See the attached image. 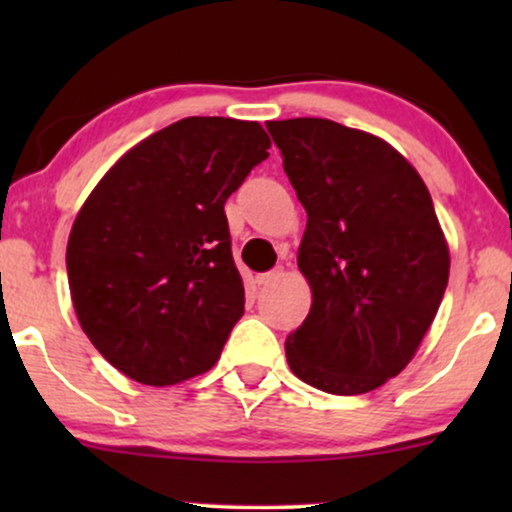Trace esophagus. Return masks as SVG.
<instances>
[{
	"label": "esophagus",
	"mask_w": 512,
	"mask_h": 512,
	"mask_svg": "<svg viewBox=\"0 0 512 512\" xmlns=\"http://www.w3.org/2000/svg\"><path fill=\"white\" fill-rule=\"evenodd\" d=\"M281 276V269H272V272H264V274H257V284L260 286H267V284H272V281H276Z\"/></svg>",
	"instance_id": "obj_1"
}]
</instances>
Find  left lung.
I'll return each instance as SVG.
<instances>
[{
  "label": "left lung",
  "mask_w": 512,
  "mask_h": 512,
  "mask_svg": "<svg viewBox=\"0 0 512 512\" xmlns=\"http://www.w3.org/2000/svg\"><path fill=\"white\" fill-rule=\"evenodd\" d=\"M308 223L313 305L286 337L303 383L363 395L402 373L443 301L450 252L424 180L383 139L322 120L269 122Z\"/></svg>",
  "instance_id": "left-lung-1"
}]
</instances>
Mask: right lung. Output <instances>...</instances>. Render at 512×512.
Segmentation results:
<instances>
[{"instance_id": "right-lung-1", "label": "right lung", "mask_w": 512, "mask_h": 512, "mask_svg": "<svg viewBox=\"0 0 512 512\" xmlns=\"http://www.w3.org/2000/svg\"><path fill=\"white\" fill-rule=\"evenodd\" d=\"M272 146L260 122L185 117L115 163L76 216L69 291L81 330L142 385L219 361L245 289L223 204Z\"/></svg>"}]
</instances>
